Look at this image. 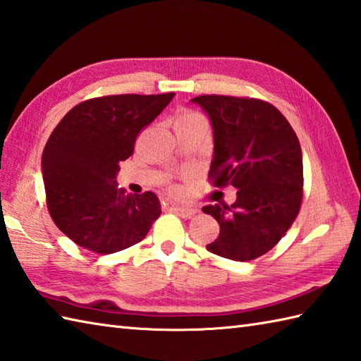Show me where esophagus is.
<instances>
[{
  "mask_svg": "<svg viewBox=\"0 0 361 361\" xmlns=\"http://www.w3.org/2000/svg\"><path fill=\"white\" fill-rule=\"evenodd\" d=\"M171 212H174L176 215H179L180 218H191L197 210L195 207H180V205H173Z\"/></svg>",
  "mask_w": 361,
  "mask_h": 361,
  "instance_id": "1",
  "label": "esophagus"
}]
</instances>
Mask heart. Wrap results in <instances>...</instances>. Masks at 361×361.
<instances>
[{"label":"heart","instance_id":"obj_1","mask_svg":"<svg viewBox=\"0 0 361 361\" xmlns=\"http://www.w3.org/2000/svg\"><path fill=\"white\" fill-rule=\"evenodd\" d=\"M193 118H202V115L197 114V112H193V110H187V112H183V114L179 116L178 123L187 121V120H193Z\"/></svg>","mask_w":361,"mask_h":361}]
</instances>
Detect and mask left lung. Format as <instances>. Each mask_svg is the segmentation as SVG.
I'll return each instance as SVG.
<instances>
[{
    "label": "left lung",
    "mask_w": 361,
    "mask_h": 361,
    "mask_svg": "<svg viewBox=\"0 0 361 361\" xmlns=\"http://www.w3.org/2000/svg\"><path fill=\"white\" fill-rule=\"evenodd\" d=\"M209 114L215 152L209 182L237 188V201L207 205L219 224L205 247L224 259L247 262L271 251L300 210L304 196L302 151L281 110L257 98L201 94L193 98Z\"/></svg>",
    "instance_id": "obj_1"
}]
</instances>
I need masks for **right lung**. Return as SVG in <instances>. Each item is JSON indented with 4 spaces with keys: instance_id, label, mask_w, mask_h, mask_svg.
<instances>
[{
    "instance_id": "1",
    "label": "right lung",
    "mask_w": 361,
    "mask_h": 361,
    "mask_svg": "<svg viewBox=\"0 0 361 361\" xmlns=\"http://www.w3.org/2000/svg\"><path fill=\"white\" fill-rule=\"evenodd\" d=\"M174 93L109 94L73 107L51 132L42 156L47 207L78 246L97 254L142 241L160 216L152 191L129 195L115 176L135 140Z\"/></svg>"
}]
</instances>
